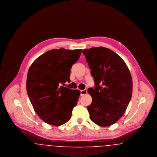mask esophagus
Here are the masks:
<instances>
[{
    "mask_svg": "<svg viewBox=\"0 0 157 157\" xmlns=\"http://www.w3.org/2000/svg\"><path fill=\"white\" fill-rule=\"evenodd\" d=\"M86 94H87V90L86 89L81 90V96H83V95H84Z\"/></svg>",
    "mask_w": 157,
    "mask_h": 157,
    "instance_id": "obj_1",
    "label": "esophagus"
}]
</instances>
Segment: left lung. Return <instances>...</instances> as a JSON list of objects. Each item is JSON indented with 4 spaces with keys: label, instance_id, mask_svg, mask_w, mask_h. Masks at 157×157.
<instances>
[{
    "label": "left lung",
    "instance_id": "obj_1",
    "mask_svg": "<svg viewBox=\"0 0 157 157\" xmlns=\"http://www.w3.org/2000/svg\"><path fill=\"white\" fill-rule=\"evenodd\" d=\"M82 52L95 85L88 90L92 98L87 106L90 119L99 126H111L124 114L130 102L131 73L124 60L108 48L94 47Z\"/></svg>",
    "mask_w": 157,
    "mask_h": 157
}]
</instances>
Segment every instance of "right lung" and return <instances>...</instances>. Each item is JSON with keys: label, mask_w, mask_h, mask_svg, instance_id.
Listing matches in <instances>:
<instances>
[{"label": "right lung", "mask_w": 157, "mask_h": 157, "mask_svg": "<svg viewBox=\"0 0 157 157\" xmlns=\"http://www.w3.org/2000/svg\"><path fill=\"white\" fill-rule=\"evenodd\" d=\"M82 49H52L39 56L27 75L26 90L37 115L45 122L62 125L71 119L80 90L60 86L70 82L72 65L79 59Z\"/></svg>", "instance_id": "1"}]
</instances>
